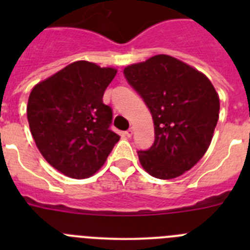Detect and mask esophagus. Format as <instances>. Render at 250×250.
Here are the masks:
<instances>
[{"instance_id":"34e87169","label":"esophagus","mask_w":250,"mask_h":250,"mask_svg":"<svg viewBox=\"0 0 250 250\" xmlns=\"http://www.w3.org/2000/svg\"><path fill=\"white\" fill-rule=\"evenodd\" d=\"M132 132H134V131H132V129H129V130H126V131H125V135H126L127 138H131Z\"/></svg>"}]
</instances>
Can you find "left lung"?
Returning a JSON list of instances; mask_svg holds the SVG:
<instances>
[{"label": "left lung", "instance_id": "obj_1", "mask_svg": "<svg viewBox=\"0 0 250 250\" xmlns=\"http://www.w3.org/2000/svg\"><path fill=\"white\" fill-rule=\"evenodd\" d=\"M127 83L151 112L154 144L139 150L140 164L158 179H174L190 170L210 145L219 118L213 83L175 57L156 55L124 68Z\"/></svg>", "mask_w": 250, "mask_h": 250}]
</instances>
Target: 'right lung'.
Returning <instances> with one entry per match:
<instances>
[{
  "label": "right lung",
  "mask_w": 250,
  "mask_h": 250,
  "mask_svg": "<svg viewBox=\"0 0 250 250\" xmlns=\"http://www.w3.org/2000/svg\"><path fill=\"white\" fill-rule=\"evenodd\" d=\"M116 70L76 61L41 81L30 94L31 134L51 167L85 179L104 165L120 136L111 129L112 110L103 103Z\"/></svg>",
  "instance_id": "right-lung-1"
}]
</instances>
